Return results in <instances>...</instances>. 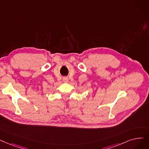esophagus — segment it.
Returning <instances> with one entry per match:
<instances>
[{
    "label": "esophagus",
    "instance_id": "34e87169",
    "mask_svg": "<svg viewBox=\"0 0 149 149\" xmlns=\"http://www.w3.org/2000/svg\"><path fill=\"white\" fill-rule=\"evenodd\" d=\"M68 81V78H66V77H64V78H63V81H64V82H67Z\"/></svg>",
    "mask_w": 149,
    "mask_h": 149
}]
</instances>
